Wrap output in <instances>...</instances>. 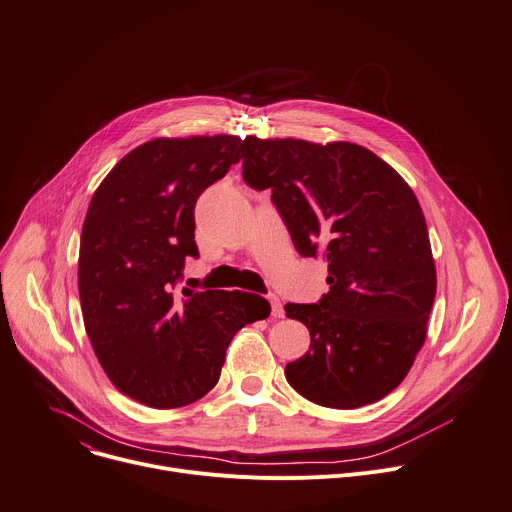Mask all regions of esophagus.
Segmentation results:
<instances>
[{
	"mask_svg": "<svg viewBox=\"0 0 512 512\" xmlns=\"http://www.w3.org/2000/svg\"><path fill=\"white\" fill-rule=\"evenodd\" d=\"M269 302H271V314L275 316V318H284V306H282V302H280V298L277 296H269Z\"/></svg>",
	"mask_w": 512,
	"mask_h": 512,
	"instance_id": "obj_1",
	"label": "esophagus"
}]
</instances>
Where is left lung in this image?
I'll return each instance as SVG.
<instances>
[{
  "label": "left lung",
  "instance_id": "left-lung-1",
  "mask_svg": "<svg viewBox=\"0 0 512 512\" xmlns=\"http://www.w3.org/2000/svg\"><path fill=\"white\" fill-rule=\"evenodd\" d=\"M243 151L245 183L271 190L296 251L329 261V294L286 304L310 331L308 353L286 365L290 386L329 408L382 400L423 347L437 292L421 204L386 161L353 143L247 136Z\"/></svg>",
  "mask_w": 512,
  "mask_h": 512
}]
</instances>
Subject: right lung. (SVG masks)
<instances>
[{
    "mask_svg": "<svg viewBox=\"0 0 512 512\" xmlns=\"http://www.w3.org/2000/svg\"><path fill=\"white\" fill-rule=\"evenodd\" d=\"M239 136L155 138L100 183L83 220L79 300L85 331L110 382L151 408L208 394L226 347L269 302L249 292H196L177 284L198 257L200 194L239 163Z\"/></svg>",
    "mask_w": 512,
    "mask_h": 512,
    "instance_id": "1",
    "label": "right lung"
}]
</instances>
